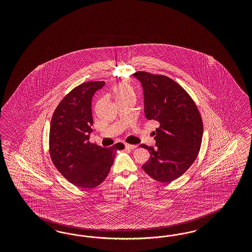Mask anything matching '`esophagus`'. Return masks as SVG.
Listing matches in <instances>:
<instances>
[{
	"label": "esophagus",
	"mask_w": 252,
	"mask_h": 252,
	"mask_svg": "<svg viewBox=\"0 0 252 252\" xmlns=\"http://www.w3.org/2000/svg\"><path fill=\"white\" fill-rule=\"evenodd\" d=\"M125 146H126V149H130V150H134V149L137 148V145H131V144H127V143H126Z\"/></svg>",
	"instance_id": "obj_1"
}]
</instances>
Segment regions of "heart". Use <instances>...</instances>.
Instances as JSON below:
<instances>
[{
    "mask_svg": "<svg viewBox=\"0 0 252 252\" xmlns=\"http://www.w3.org/2000/svg\"><path fill=\"white\" fill-rule=\"evenodd\" d=\"M114 93H115L116 101H118L119 99L128 98V97H135V93L132 87L127 83H120L116 85L114 89Z\"/></svg>",
    "mask_w": 252,
    "mask_h": 252,
    "instance_id": "1",
    "label": "heart"
}]
</instances>
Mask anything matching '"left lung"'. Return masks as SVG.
Wrapping results in <instances>:
<instances>
[{
	"instance_id": "8db88e82",
	"label": "left lung",
	"mask_w": 252,
	"mask_h": 252,
	"mask_svg": "<svg viewBox=\"0 0 252 252\" xmlns=\"http://www.w3.org/2000/svg\"><path fill=\"white\" fill-rule=\"evenodd\" d=\"M133 76L142 85L146 118L160 123L153 132L155 147L140 145L151 154L142 168L154 180L172 182L198 156L203 135L201 116L189 93L173 79L144 71Z\"/></svg>"
}]
</instances>
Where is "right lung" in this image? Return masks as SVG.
<instances>
[{"mask_svg":"<svg viewBox=\"0 0 252 252\" xmlns=\"http://www.w3.org/2000/svg\"><path fill=\"white\" fill-rule=\"evenodd\" d=\"M104 81L77 86L56 107L50 127V154L54 166L69 182L93 189L106 178L123 143L110 148L92 144V99Z\"/></svg>","mask_w":252,"mask_h":252,"instance_id":"1","label":"right lung"}]
</instances>
